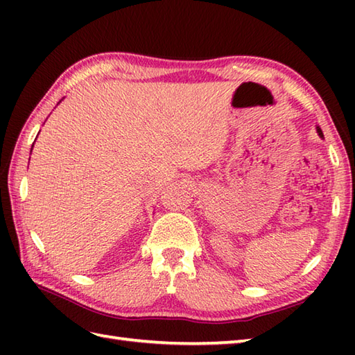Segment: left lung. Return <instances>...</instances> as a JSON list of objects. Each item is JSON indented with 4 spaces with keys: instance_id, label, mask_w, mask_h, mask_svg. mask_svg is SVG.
<instances>
[{
    "instance_id": "left-lung-1",
    "label": "left lung",
    "mask_w": 355,
    "mask_h": 355,
    "mask_svg": "<svg viewBox=\"0 0 355 355\" xmlns=\"http://www.w3.org/2000/svg\"><path fill=\"white\" fill-rule=\"evenodd\" d=\"M315 131H318V134L320 135V137H323V132H322V130H320L319 126H315Z\"/></svg>"
}]
</instances>
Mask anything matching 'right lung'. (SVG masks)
Returning <instances> with one entry per match:
<instances>
[{"mask_svg": "<svg viewBox=\"0 0 355 355\" xmlns=\"http://www.w3.org/2000/svg\"><path fill=\"white\" fill-rule=\"evenodd\" d=\"M59 102H61V101H59ZM33 148V146H32ZM30 154H32V150H30Z\"/></svg>", "mask_w": 355, "mask_h": 355, "instance_id": "add662e5", "label": "right lung"}]
</instances>
